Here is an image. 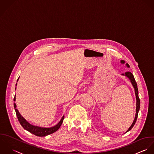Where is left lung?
Returning a JSON list of instances; mask_svg holds the SVG:
<instances>
[{"label": "left lung", "mask_w": 154, "mask_h": 154, "mask_svg": "<svg viewBox=\"0 0 154 154\" xmlns=\"http://www.w3.org/2000/svg\"><path fill=\"white\" fill-rule=\"evenodd\" d=\"M120 62H121L122 64L125 63V61H124V60H121ZM125 65H126V66H127V67L130 68V66H129V65H128L127 63H126ZM122 75H124V76L127 77L130 80V82H131V85H132V86H133V88H134V89L135 96H136V114H135V117H134V120H133V122L131 124V126H130V127L128 128V129L126 131L125 133H127V132L129 131L133 128V127L134 126V125L135 124L136 122V120H137V116H138V112H139V109H140V99H139V96H138L139 92H138V89H137V83H136V81H135V79H134V76H133V75L132 74V73H131V72L127 71V72H125L124 74H122Z\"/></svg>", "instance_id": "obj_1"}]
</instances>
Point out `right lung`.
I'll return each mask as SVG.
<instances>
[{
	"label": "right lung",
	"instance_id": "1",
	"mask_svg": "<svg viewBox=\"0 0 154 154\" xmlns=\"http://www.w3.org/2000/svg\"><path fill=\"white\" fill-rule=\"evenodd\" d=\"M18 79H19V78L18 79L17 82L18 81ZM17 83L16 84V86H17ZM16 88H15V90H16ZM15 96H16V95H15L14 101H15V99H16ZM14 108H15L18 121L20 123V124L22 125V127L27 131H29L30 133H31L32 134H33L37 136H39V137L46 136L52 134L54 132L57 131L60 128L62 123L63 122V119H64V116H63L61 120L59 122V123H58L57 124H56L55 125L51 127H40V126L34 125L30 123H29L21 115L20 112L18 111V109H17V105L15 103H14Z\"/></svg>",
	"mask_w": 154,
	"mask_h": 154
}]
</instances>
